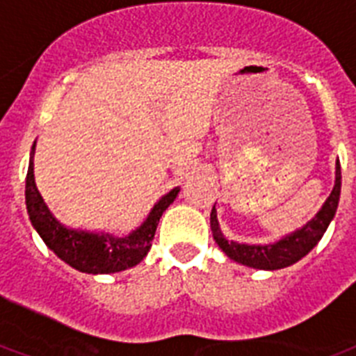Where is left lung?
<instances>
[{
	"mask_svg": "<svg viewBox=\"0 0 356 356\" xmlns=\"http://www.w3.org/2000/svg\"><path fill=\"white\" fill-rule=\"evenodd\" d=\"M340 179H342V175H340V163L337 161L335 186H333L331 195L327 197V201L322 206V210L304 228L297 229L295 234L288 235V237L280 238L279 243L266 244V246L238 244L234 243V241H226L222 234H220L219 222H217V211H215L213 206L210 215V226L215 243L219 244L220 250L232 261L250 266V268H257V270H280V268L295 264V262L300 261L304 255H307L316 246V243L321 241L324 232L330 226L331 219L335 217L340 199V184H342Z\"/></svg>",
	"mask_w": 356,
	"mask_h": 356,
	"instance_id": "left-lung-1",
	"label": "left lung"
}]
</instances>
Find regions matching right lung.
I'll use <instances>...</instances> for the list:
<instances>
[{"instance_id":"1","label":"right lung","mask_w":356,"mask_h":356,"mask_svg":"<svg viewBox=\"0 0 356 356\" xmlns=\"http://www.w3.org/2000/svg\"><path fill=\"white\" fill-rule=\"evenodd\" d=\"M179 188L161 199L150 211L148 219L141 224V228L128 235V237H113L108 234H86L76 229L65 228L63 224L54 219V215L43 202L34 183V164H29L26 173V210L31 215L32 226L44 241V244L56 255L70 264L72 268L83 273H115L127 268L139 264L150 252L155 229L159 224L161 215L177 197Z\"/></svg>"}]
</instances>
